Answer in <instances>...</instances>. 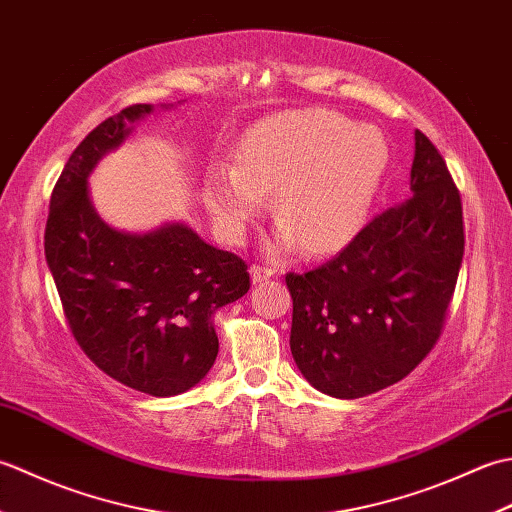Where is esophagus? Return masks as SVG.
Masks as SVG:
<instances>
[{
    "label": "esophagus",
    "mask_w": 512,
    "mask_h": 512,
    "mask_svg": "<svg viewBox=\"0 0 512 512\" xmlns=\"http://www.w3.org/2000/svg\"><path fill=\"white\" fill-rule=\"evenodd\" d=\"M248 273H250V279H253V284H262V281L273 277V275L277 273V270H275V268H268V266L253 264V266H250Z\"/></svg>",
    "instance_id": "1"
}]
</instances>
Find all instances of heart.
<instances>
[{
    "label": "heart",
    "mask_w": 512,
    "mask_h": 512,
    "mask_svg": "<svg viewBox=\"0 0 512 512\" xmlns=\"http://www.w3.org/2000/svg\"><path fill=\"white\" fill-rule=\"evenodd\" d=\"M389 147L374 127H354L341 114L299 110L250 129L235 162H215L204 176V204L228 242H237L266 193L281 217L273 248L299 239L310 253L347 242L365 222L387 171Z\"/></svg>",
    "instance_id": "1"
}]
</instances>
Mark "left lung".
Wrapping results in <instances>:
<instances>
[{"label":"left lung","instance_id":"8db88e82","mask_svg":"<svg viewBox=\"0 0 512 512\" xmlns=\"http://www.w3.org/2000/svg\"><path fill=\"white\" fill-rule=\"evenodd\" d=\"M411 198L376 215L332 262L286 275L290 352L312 387L352 400L405 378L436 345L464 255L460 191L416 129Z\"/></svg>","mask_w":512,"mask_h":512}]
</instances>
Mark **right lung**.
Masks as SVG:
<instances>
[{
    "instance_id": "1",
    "label": "right lung",
    "mask_w": 512,
    "mask_h": 512,
    "mask_svg": "<svg viewBox=\"0 0 512 512\" xmlns=\"http://www.w3.org/2000/svg\"><path fill=\"white\" fill-rule=\"evenodd\" d=\"M151 112L147 103L125 107L72 151L50 198L46 262L90 361L118 383L167 398L209 374L220 350L213 314L244 297L250 277L244 259L187 224L127 233L96 213L92 171Z\"/></svg>"
}]
</instances>
